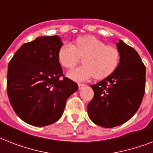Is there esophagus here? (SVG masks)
I'll return each mask as SVG.
<instances>
[{
	"instance_id": "obj_1",
	"label": "esophagus",
	"mask_w": 153,
	"mask_h": 153,
	"mask_svg": "<svg viewBox=\"0 0 153 153\" xmlns=\"http://www.w3.org/2000/svg\"><path fill=\"white\" fill-rule=\"evenodd\" d=\"M85 84H78V88H79V90H81V89H83V88L85 87Z\"/></svg>"
}]
</instances>
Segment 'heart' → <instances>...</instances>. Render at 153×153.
Returning <instances> with one entry per match:
<instances>
[{
    "mask_svg": "<svg viewBox=\"0 0 153 153\" xmlns=\"http://www.w3.org/2000/svg\"><path fill=\"white\" fill-rule=\"evenodd\" d=\"M59 62L63 67L72 69L83 58L80 67L70 70L67 76L75 81H85L94 76L104 79L116 70L120 62L117 48L108 46L93 36H84L75 40L74 45L64 44L58 52Z\"/></svg>",
    "mask_w": 153,
    "mask_h": 153,
    "instance_id": "b5f03b06",
    "label": "heart"
}]
</instances>
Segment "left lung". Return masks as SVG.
Listing matches in <instances>:
<instances>
[{"label": "left lung", "mask_w": 153, "mask_h": 153, "mask_svg": "<svg viewBox=\"0 0 153 153\" xmlns=\"http://www.w3.org/2000/svg\"><path fill=\"white\" fill-rule=\"evenodd\" d=\"M117 48L119 65L111 75L91 85L94 98L88 105L92 122L106 128L123 124L135 114L146 88V66L139 55L123 40Z\"/></svg>", "instance_id": "8db88e82"}]
</instances>
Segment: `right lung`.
Masks as SVG:
<instances>
[{"label":"right lung","instance_id":"1","mask_svg":"<svg viewBox=\"0 0 153 153\" xmlns=\"http://www.w3.org/2000/svg\"><path fill=\"white\" fill-rule=\"evenodd\" d=\"M62 45L57 35L39 36L22 45L9 62L8 98L18 117L29 124L44 127L55 123L67 98L77 91L75 82L61 78L58 52Z\"/></svg>","mask_w":153,"mask_h":153}]
</instances>
